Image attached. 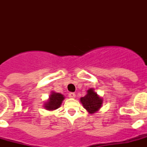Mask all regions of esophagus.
<instances>
[{"mask_svg":"<svg viewBox=\"0 0 147 147\" xmlns=\"http://www.w3.org/2000/svg\"><path fill=\"white\" fill-rule=\"evenodd\" d=\"M68 96H69L70 98H75L76 94H75L74 93H68Z\"/></svg>","mask_w":147,"mask_h":147,"instance_id":"esophagus-1","label":"esophagus"}]
</instances>
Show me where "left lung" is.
<instances>
[{
    "label": "left lung",
    "mask_w": 147,
    "mask_h": 147,
    "mask_svg": "<svg viewBox=\"0 0 147 147\" xmlns=\"http://www.w3.org/2000/svg\"><path fill=\"white\" fill-rule=\"evenodd\" d=\"M80 102L90 114H93L101 108L103 104V98L94 91L93 88H90L85 96L80 98Z\"/></svg>",
    "instance_id": "1"
}]
</instances>
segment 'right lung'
Listing matches in <instances>:
<instances>
[{"mask_svg": "<svg viewBox=\"0 0 147 147\" xmlns=\"http://www.w3.org/2000/svg\"><path fill=\"white\" fill-rule=\"evenodd\" d=\"M65 99V96L62 94L56 92H51V94L49 96L48 102H46L44 105V107L45 110H54L59 108L62 105V101Z\"/></svg>", "mask_w": 147, "mask_h": 147, "instance_id": "1", "label": "right lung"}]
</instances>
